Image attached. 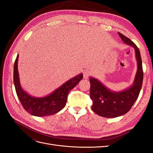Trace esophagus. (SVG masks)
Instances as JSON below:
<instances>
[{
    "mask_svg": "<svg viewBox=\"0 0 153 153\" xmlns=\"http://www.w3.org/2000/svg\"><path fill=\"white\" fill-rule=\"evenodd\" d=\"M91 72L89 71L88 70H86L84 72V78H85V79H87V78H89L90 76H91Z\"/></svg>",
    "mask_w": 153,
    "mask_h": 153,
    "instance_id": "34e87169",
    "label": "esophagus"
}]
</instances>
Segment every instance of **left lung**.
<instances>
[{"label":"left lung","mask_w":153,"mask_h":153,"mask_svg":"<svg viewBox=\"0 0 153 153\" xmlns=\"http://www.w3.org/2000/svg\"><path fill=\"white\" fill-rule=\"evenodd\" d=\"M125 43L135 48L138 69L133 85L122 92H112L100 82L90 78V97L92 101V110L100 116L113 118L126 114L137 100L142 86L143 72L140 53L137 45L131 40L118 32Z\"/></svg>","instance_id":"8db88e82"}]
</instances>
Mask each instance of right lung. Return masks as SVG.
I'll list each match as a JSON object with an SVG mask.
<instances>
[{
    "label": "right lung",
    "instance_id": "obj_1",
    "mask_svg": "<svg viewBox=\"0 0 153 153\" xmlns=\"http://www.w3.org/2000/svg\"><path fill=\"white\" fill-rule=\"evenodd\" d=\"M18 55L15 61L13 71V81L16 94L24 108L34 116H47L61 110L66 104L69 91L83 78V74H80L66 82L51 94L44 98H34L22 89L18 72Z\"/></svg>",
    "mask_w": 153,
    "mask_h": 153
}]
</instances>
